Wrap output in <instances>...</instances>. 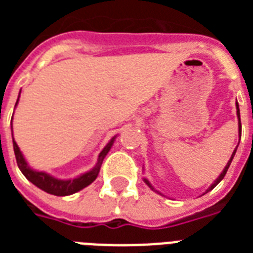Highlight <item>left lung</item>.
Segmentation results:
<instances>
[{"label": "left lung", "mask_w": 253, "mask_h": 253, "mask_svg": "<svg viewBox=\"0 0 253 253\" xmlns=\"http://www.w3.org/2000/svg\"><path fill=\"white\" fill-rule=\"evenodd\" d=\"M236 115H238V119H239V135H240V130H242V123H240V111H239V105H238V102H236ZM238 146H239V144H238ZM236 148H238V147H236ZM236 148L235 150H234V152H232V155H231V158H230V160H228V163L227 164H226V167H224V169H223V172L220 173L219 174V177H218V178H216L215 181H214V184H211V186H210V188L208 189V190H206V193L208 192H210V190H212V189L215 188L216 185L219 184L220 181L223 180V177L226 176V173H227V169H228V167H230V164H231V162H232V159H234V156H235V152H236ZM144 182H146L147 185H148V186H150L151 189H152V190H155L154 189V186H152V185L150 184V181L147 180V178H144ZM155 192H158V190H155ZM159 193V192H158ZM160 194H162V193H160Z\"/></svg>", "instance_id": "obj_1"}]
</instances>
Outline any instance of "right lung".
Listing matches in <instances>:
<instances>
[{"label": "right lung", "instance_id": "right-lung-1", "mask_svg": "<svg viewBox=\"0 0 253 253\" xmlns=\"http://www.w3.org/2000/svg\"><path fill=\"white\" fill-rule=\"evenodd\" d=\"M18 103V101H17ZM15 103V106H17ZM13 130V127H11ZM115 140V136L111 139L110 142L107 143L106 147L101 151V154L98 155V160H97V164L93 169H90L89 172L83 173L81 176L76 177V178H72V180H60V178H56V177L51 176L48 173L45 172H39V170H34L33 168H30V166L26 162V159L23 158L19 147L15 143L13 138V147H14V154H15V159H17L18 168L21 169V172L23 173V176L33 182L35 186H38L42 190H44L48 194H53V196H69V194H73V193L80 192L81 189L86 188L87 185H90L93 181L97 178L99 173V168L102 166V162L105 156L107 155V152L110 151L111 146Z\"/></svg>", "mask_w": 253, "mask_h": 253}]
</instances>
